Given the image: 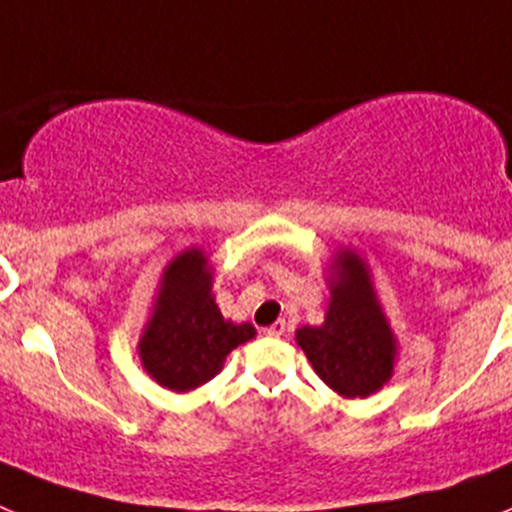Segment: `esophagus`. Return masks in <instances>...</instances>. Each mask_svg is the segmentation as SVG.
I'll use <instances>...</instances> for the list:
<instances>
[{
    "instance_id": "esophagus-1",
    "label": "esophagus",
    "mask_w": 512,
    "mask_h": 512,
    "mask_svg": "<svg viewBox=\"0 0 512 512\" xmlns=\"http://www.w3.org/2000/svg\"><path fill=\"white\" fill-rule=\"evenodd\" d=\"M284 332H286V321H284V319L274 321V324H271L269 329H264V334H266V337H271V339H279V337H284Z\"/></svg>"
}]
</instances>
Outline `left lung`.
<instances>
[{
    "label": "left lung",
    "instance_id": "obj_1",
    "mask_svg": "<svg viewBox=\"0 0 512 512\" xmlns=\"http://www.w3.org/2000/svg\"><path fill=\"white\" fill-rule=\"evenodd\" d=\"M324 324L296 329L314 372L347 399H364L392 379L397 337L382 309L372 271L354 248H339L329 264Z\"/></svg>",
    "mask_w": 512,
    "mask_h": 512
}]
</instances>
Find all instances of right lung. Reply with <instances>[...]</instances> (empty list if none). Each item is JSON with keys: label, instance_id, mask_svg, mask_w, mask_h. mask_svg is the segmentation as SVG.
<instances>
[{"label": "right lung", "instance_id": "right-lung-1", "mask_svg": "<svg viewBox=\"0 0 512 512\" xmlns=\"http://www.w3.org/2000/svg\"><path fill=\"white\" fill-rule=\"evenodd\" d=\"M256 337L248 321L223 319L213 299L208 253L191 246L168 261L138 342L140 364L170 392H193L223 369L228 354Z\"/></svg>", "mask_w": 512, "mask_h": 512}]
</instances>
